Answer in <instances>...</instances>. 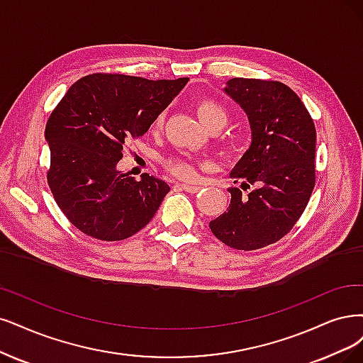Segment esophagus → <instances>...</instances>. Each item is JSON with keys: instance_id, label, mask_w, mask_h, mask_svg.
Segmentation results:
<instances>
[{"instance_id": "esophagus-1", "label": "esophagus", "mask_w": 363, "mask_h": 363, "mask_svg": "<svg viewBox=\"0 0 363 363\" xmlns=\"http://www.w3.org/2000/svg\"><path fill=\"white\" fill-rule=\"evenodd\" d=\"M179 186H181V189H182L184 191H186V193H191V194H194V193H199V191H200V186H197V185H189V184H181Z\"/></svg>"}]
</instances>
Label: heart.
Here are the masks:
<instances>
[{
	"label": "heart",
	"mask_w": 363,
	"mask_h": 363,
	"mask_svg": "<svg viewBox=\"0 0 363 363\" xmlns=\"http://www.w3.org/2000/svg\"><path fill=\"white\" fill-rule=\"evenodd\" d=\"M196 113L200 119V123H202L205 127H209L216 123H221L225 124V119H227V113L224 107L216 101V100H211V99H202L199 100L196 104ZM163 124V116H158L155 119L154 125L160 127ZM164 166L169 172H172L174 177L182 178V179H193L196 178V167L190 163L189 160L185 158H178V157H172V158H166L164 160Z\"/></svg>",
	"instance_id": "obj_1"
}]
</instances>
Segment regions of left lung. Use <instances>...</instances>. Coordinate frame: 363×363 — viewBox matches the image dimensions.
I'll return each mask as SVG.
<instances>
[{
	"label": "left lung",
	"instance_id": "obj_1",
	"mask_svg": "<svg viewBox=\"0 0 363 363\" xmlns=\"http://www.w3.org/2000/svg\"><path fill=\"white\" fill-rule=\"evenodd\" d=\"M224 91L248 115L250 150L230 172L236 186L211 232L235 250L252 251L286 236L305 211L315 184V127L305 104L277 80L235 77Z\"/></svg>",
	"mask_w": 363,
	"mask_h": 363
}]
</instances>
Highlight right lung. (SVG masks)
I'll list each match as a JSON object with an SVG mask.
<instances>
[{
  "instance_id": "right-lung-1",
  "label": "right lung",
  "mask_w": 363,
  "mask_h": 363,
  "mask_svg": "<svg viewBox=\"0 0 363 363\" xmlns=\"http://www.w3.org/2000/svg\"><path fill=\"white\" fill-rule=\"evenodd\" d=\"M189 77L150 80L96 73L74 82L50 113L48 184L77 229L100 240H123L152 220L170 186L145 173L136 181L116 169L124 146L150 130Z\"/></svg>"
}]
</instances>
